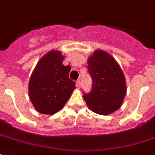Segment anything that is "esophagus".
<instances>
[{
    "mask_svg": "<svg viewBox=\"0 0 155 155\" xmlns=\"http://www.w3.org/2000/svg\"><path fill=\"white\" fill-rule=\"evenodd\" d=\"M75 85H76V87H77V88H80V86H81V85H80V80L76 81V84H75Z\"/></svg>",
    "mask_w": 155,
    "mask_h": 155,
    "instance_id": "1",
    "label": "esophagus"
}]
</instances>
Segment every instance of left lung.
<instances>
[{"label":"left lung","instance_id":"1","mask_svg":"<svg viewBox=\"0 0 155 155\" xmlns=\"http://www.w3.org/2000/svg\"><path fill=\"white\" fill-rule=\"evenodd\" d=\"M87 70L92 80L89 93L84 92L87 107L100 115L117 110L126 94V84L121 68L113 57L97 50L87 59Z\"/></svg>","mask_w":155,"mask_h":155}]
</instances>
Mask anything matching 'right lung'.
I'll return each mask as SVG.
<instances>
[{
  "instance_id": "obj_1",
  "label": "right lung",
  "mask_w": 155,
  "mask_h": 155,
  "mask_svg": "<svg viewBox=\"0 0 155 155\" xmlns=\"http://www.w3.org/2000/svg\"><path fill=\"white\" fill-rule=\"evenodd\" d=\"M63 58L60 51L48 52L38 61L31 75L29 97L40 113H57L75 88V83L69 78L71 67L63 65Z\"/></svg>"
}]
</instances>
